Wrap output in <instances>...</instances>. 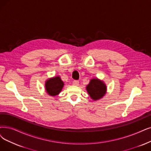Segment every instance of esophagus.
<instances>
[{
    "label": "esophagus",
    "instance_id": "obj_1",
    "mask_svg": "<svg viewBox=\"0 0 151 151\" xmlns=\"http://www.w3.org/2000/svg\"><path fill=\"white\" fill-rule=\"evenodd\" d=\"M72 83H73L74 86H77L79 85V82L78 81H74L73 82H72Z\"/></svg>",
    "mask_w": 151,
    "mask_h": 151
}]
</instances>
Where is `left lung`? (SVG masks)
<instances>
[{
    "mask_svg": "<svg viewBox=\"0 0 151 151\" xmlns=\"http://www.w3.org/2000/svg\"><path fill=\"white\" fill-rule=\"evenodd\" d=\"M86 90L90 97L93 101H96L104 97L106 93L107 87L103 81L93 78L86 86Z\"/></svg>",
    "mask_w": 151,
    "mask_h": 151,
    "instance_id": "1",
    "label": "left lung"
}]
</instances>
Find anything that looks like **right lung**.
I'll list each match as a JSON object with an SVG mask.
<instances>
[{"mask_svg":"<svg viewBox=\"0 0 151 151\" xmlns=\"http://www.w3.org/2000/svg\"><path fill=\"white\" fill-rule=\"evenodd\" d=\"M64 85V82L60 76H56L49 78L45 81V90L49 95L55 96L61 92Z\"/></svg>","mask_w":151,"mask_h":151,"instance_id":"obj_1","label":"right lung"}]
</instances>
